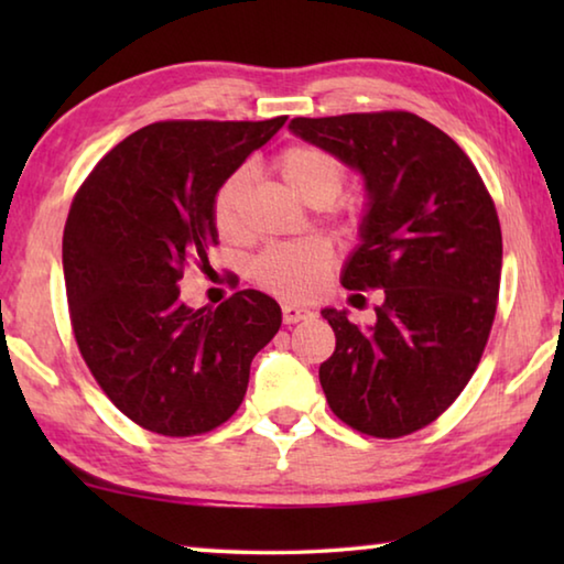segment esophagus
I'll use <instances>...</instances> for the list:
<instances>
[{
  "mask_svg": "<svg viewBox=\"0 0 564 564\" xmlns=\"http://www.w3.org/2000/svg\"><path fill=\"white\" fill-rule=\"evenodd\" d=\"M311 318H313V311H308V308H301V305H293V303L283 305V323H285V326H293V323L311 321Z\"/></svg>",
  "mask_w": 564,
  "mask_h": 564,
  "instance_id": "1",
  "label": "esophagus"
}]
</instances>
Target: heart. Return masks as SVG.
<instances>
[{
	"label": "heart",
	"mask_w": 564,
	"mask_h": 564,
	"mask_svg": "<svg viewBox=\"0 0 564 564\" xmlns=\"http://www.w3.org/2000/svg\"><path fill=\"white\" fill-rule=\"evenodd\" d=\"M281 178L308 204H333L348 184V171L338 156L313 144H291L275 159ZM248 186L243 169L228 174L216 188L212 216L216 231L234 238L241 228V202ZM330 271V256L321 243H275L256 256L253 279L261 289L289 301H308L321 291Z\"/></svg>",
	"instance_id": "b5f03b06"
}]
</instances>
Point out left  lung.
I'll use <instances>...</instances> for the list:
<instances>
[{"label": "left lung", "mask_w": 564, "mask_h": 564, "mask_svg": "<svg viewBox=\"0 0 564 564\" xmlns=\"http://www.w3.org/2000/svg\"><path fill=\"white\" fill-rule=\"evenodd\" d=\"M291 131L366 178L360 246L340 281L386 293L368 330L323 311L336 333L323 393L352 431L415 433L455 403L490 338L502 269L490 191L445 131L410 111L295 117Z\"/></svg>", "instance_id": "obj_1"}]
</instances>
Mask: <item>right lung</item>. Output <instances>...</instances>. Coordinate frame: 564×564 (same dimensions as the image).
<instances>
[{
	"label": "right lung",
	"instance_id": "right-lung-1",
	"mask_svg": "<svg viewBox=\"0 0 564 564\" xmlns=\"http://www.w3.org/2000/svg\"><path fill=\"white\" fill-rule=\"evenodd\" d=\"M283 123H149L76 191L62 241L72 330L99 388L144 431L191 437L226 423L281 328L271 295L243 289L194 311L178 281L218 243L216 188Z\"/></svg>",
	"mask_w": 564,
	"mask_h": 564
}]
</instances>
